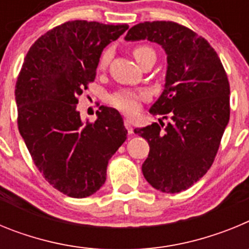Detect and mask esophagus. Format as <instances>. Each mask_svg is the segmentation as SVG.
<instances>
[{
    "label": "esophagus",
    "instance_id": "esophagus-1",
    "mask_svg": "<svg viewBox=\"0 0 249 249\" xmlns=\"http://www.w3.org/2000/svg\"><path fill=\"white\" fill-rule=\"evenodd\" d=\"M124 126H126V128H127V132H128L129 135H133V133H135V132H133V126H132L131 121H128V120H124Z\"/></svg>",
    "mask_w": 249,
    "mask_h": 249
}]
</instances>
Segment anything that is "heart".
<instances>
[{
	"label": "heart",
	"mask_w": 249,
	"mask_h": 249,
	"mask_svg": "<svg viewBox=\"0 0 249 249\" xmlns=\"http://www.w3.org/2000/svg\"><path fill=\"white\" fill-rule=\"evenodd\" d=\"M148 54H155L153 50L148 46H136L133 48V56H135L136 61L138 63L142 61L146 56ZM112 57V51L106 50L103 51L102 54L100 57V61H98V68L100 70H105L107 67V65L109 63ZM147 93L146 92H140V91H133V89H121V91L114 92L113 94H111L108 98L109 103H111L113 107H116L120 111L124 112V113H133V112L137 111V108L140 107V102L142 100H146Z\"/></svg>",
	"instance_id": "b5f03b06"
}]
</instances>
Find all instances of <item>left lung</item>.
Listing matches in <instances>:
<instances>
[{"label": "left lung", "mask_w": 249, "mask_h": 249, "mask_svg": "<svg viewBox=\"0 0 249 249\" xmlns=\"http://www.w3.org/2000/svg\"><path fill=\"white\" fill-rule=\"evenodd\" d=\"M124 39H148L167 54L164 89L149 113L171 121L152 123L135 133L148 141L142 164L153 188L178 193L211 168L230 121V82L218 54L207 39L171 21L138 23Z\"/></svg>", "instance_id": "obj_1"}]
</instances>
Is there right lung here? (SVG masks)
<instances>
[{
  "label": "right lung",
  "mask_w": 249,
  "mask_h": 249,
  "mask_svg": "<svg viewBox=\"0 0 249 249\" xmlns=\"http://www.w3.org/2000/svg\"><path fill=\"white\" fill-rule=\"evenodd\" d=\"M127 25L68 21L31 46L17 77V124L46 181L63 195L85 198L106 181L107 164L127 138L117 109L101 106L83 122L78 96L96 77L103 48Z\"/></svg>",
  "instance_id": "obj_1"
}]
</instances>
